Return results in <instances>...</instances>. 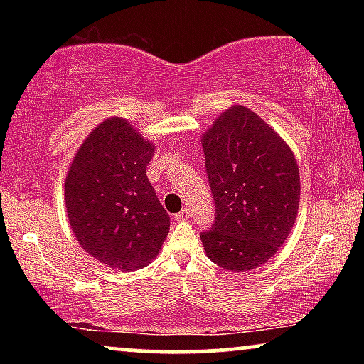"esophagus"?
<instances>
[{
    "label": "esophagus",
    "mask_w": 364,
    "mask_h": 364,
    "mask_svg": "<svg viewBox=\"0 0 364 364\" xmlns=\"http://www.w3.org/2000/svg\"><path fill=\"white\" fill-rule=\"evenodd\" d=\"M188 217H191V212H188L187 208H183V210H181L176 215V220L177 222H186V220H188Z\"/></svg>",
    "instance_id": "1"
}]
</instances>
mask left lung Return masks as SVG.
<instances>
[{
    "mask_svg": "<svg viewBox=\"0 0 364 364\" xmlns=\"http://www.w3.org/2000/svg\"><path fill=\"white\" fill-rule=\"evenodd\" d=\"M215 220L200 235L228 272L267 263L290 235L300 207V171L290 146L245 106L228 107L202 134Z\"/></svg>",
    "mask_w": 364,
    "mask_h": 364,
    "instance_id": "obj_1",
    "label": "left lung"
}]
</instances>
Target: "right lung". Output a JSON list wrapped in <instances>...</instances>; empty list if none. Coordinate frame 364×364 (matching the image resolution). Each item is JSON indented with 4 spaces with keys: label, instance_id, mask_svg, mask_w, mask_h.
<instances>
[{
    "label": "right lung",
    "instance_id": "1",
    "mask_svg": "<svg viewBox=\"0 0 364 364\" xmlns=\"http://www.w3.org/2000/svg\"><path fill=\"white\" fill-rule=\"evenodd\" d=\"M156 146L127 119L102 121L77 149L64 202L79 245L109 268L134 272L159 255L171 218L147 178Z\"/></svg>",
    "mask_w": 364,
    "mask_h": 364
}]
</instances>
